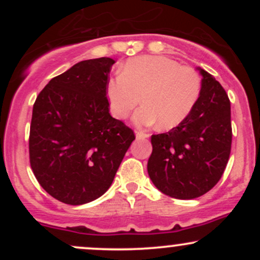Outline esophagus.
<instances>
[{"label": "esophagus", "instance_id": "esophagus-1", "mask_svg": "<svg viewBox=\"0 0 260 260\" xmlns=\"http://www.w3.org/2000/svg\"><path fill=\"white\" fill-rule=\"evenodd\" d=\"M136 136L138 139H144V138H149V136H150V134L144 132V131H137Z\"/></svg>", "mask_w": 260, "mask_h": 260}]
</instances>
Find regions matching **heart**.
Masks as SVG:
<instances>
[{
	"mask_svg": "<svg viewBox=\"0 0 260 260\" xmlns=\"http://www.w3.org/2000/svg\"><path fill=\"white\" fill-rule=\"evenodd\" d=\"M202 94V78L194 68L181 66L165 56H139L128 59L122 74L106 86L110 111L124 120L142 101L134 115L137 126L174 128L192 113Z\"/></svg>",
	"mask_w": 260,
	"mask_h": 260,
	"instance_id": "b5f03b06",
	"label": "heart"
}]
</instances>
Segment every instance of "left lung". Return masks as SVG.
<instances>
[{
  "label": "left lung",
  "mask_w": 260,
  "mask_h": 260,
  "mask_svg": "<svg viewBox=\"0 0 260 260\" xmlns=\"http://www.w3.org/2000/svg\"><path fill=\"white\" fill-rule=\"evenodd\" d=\"M202 94L192 113L168 133L153 134V153L148 174L164 194L194 199L220 181L231 153L232 127L230 99L207 71Z\"/></svg>",
  "instance_id": "8db88e82"
}]
</instances>
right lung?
<instances>
[{"label":"right lung","instance_id":"obj_1","mask_svg":"<svg viewBox=\"0 0 260 260\" xmlns=\"http://www.w3.org/2000/svg\"><path fill=\"white\" fill-rule=\"evenodd\" d=\"M112 58L86 59L55 77L38 95L29 161L40 186L57 201L80 205L111 186L136 139L110 115L106 95Z\"/></svg>","mask_w":260,"mask_h":260}]
</instances>
